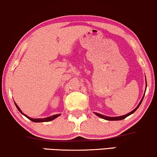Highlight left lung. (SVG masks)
I'll list each match as a JSON object with an SVG mask.
<instances>
[{"mask_svg": "<svg viewBox=\"0 0 157 157\" xmlns=\"http://www.w3.org/2000/svg\"><path fill=\"white\" fill-rule=\"evenodd\" d=\"M146 82H147V81H146ZM144 94H145V93H144ZM144 95L143 96V98H142V100L140 101V104H139V105H138L137 107H136L135 108V109H134L133 110V111H132L131 112H129V113H128V114H125V115L120 116V117H110L104 116V115H102V114H99V113H96V112H95V114H96V115H98V117H101V118H102V119H105V120H109V121H117V120H123V119H124V118L127 117L129 116L130 114H133L134 112H135L136 110L138 109V107H140V105H141V103H142V100H143V98H144Z\"/></svg>", "mask_w": 157, "mask_h": 157, "instance_id": "left-lung-1", "label": "left lung"}]
</instances>
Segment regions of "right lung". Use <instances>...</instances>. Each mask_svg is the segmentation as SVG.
Here are the masks:
<instances>
[{
  "label": "right lung",
  "mask_w": 157,
  "mask_h": 157,
  "mask_svg": "<svg viewBox=\"0 0 157 157\" xmlns=\"http://www.w3.org/2000/svg\"><path fill=\"white\" fill-rule=\"evenodd\" d=\"M15 106H16V107H17V109L19 110V112H21L22 114H23L24 116H25L27 118H28L30 120H31L32 122H50V121H51V120H53L54 119H56V117H59V115H60V114H55V115H52V116H51V117H47V118H43V119H33V118H30L29 117H28V116H26L25 114H24L23 112H21V110L20 109V108L17 107V105H16V104L15 103Z\"/></svg>",
  "instance_id": "obj_1"
}]
</instances>
